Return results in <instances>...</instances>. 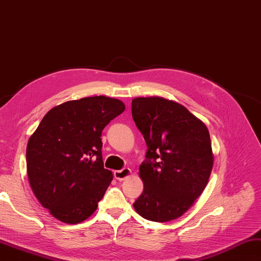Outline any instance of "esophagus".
Returning <instances> with one entry per match:
<instances>
[{"instance_id": "34e87169", "label": "esophagus", "mask_w": 261, "mask_h": 261, "mask_svg": "<svg viewBox=\"0 0 261 261\" xmlns=\"http://www.w3.org/2000/svg\"><path fill=\"white\" fill-rule=\"evenodd\" d=\"M132 175V170L129 168H124L121 170H116L115 171V178L118 180H124L127 177Z\"/></svg>"}]
</instances>
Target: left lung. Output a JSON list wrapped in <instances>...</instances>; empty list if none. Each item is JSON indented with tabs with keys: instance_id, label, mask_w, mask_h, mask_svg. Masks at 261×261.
Returning a JSON list of instances; mask_svg holds the SVG:
<instances>
[{
	"instance_id": "left-lung-1",
	"label": "left lung",
	"mask_w": 261,
	"mask_h": 261,
	"mask_svg": "<svg viewBox=\"0 0 261 261\" xmlns=\"http://www.w3.org/2000/svg\"><path fill=\"white\" fill-rule=\"evenodd\" d=\"M132 116L147 145L139 173L144 190L133 207L147 220L170 222L208 184L214 166L209 130L184 106L160 96L133 99Z\"/></svg>"
}]
</instances>
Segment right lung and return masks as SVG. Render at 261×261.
Instances as JSON below:
<instances>
[{"label":"right lung","instance_id":"obj_1","mask_svg":"<svg viewBox=\"0 0 261 261\" xmlns=\"http://www.w3.org/2000/svg\"><path fill=\"white\" fill-rule=\"evenodd\" d=\"M124 111V102L103 95L67 101L52 108L29 137V184L60 222L82 223L96 210L114 177L103 167L102 130Z\"/></svg>","mask_w":261,"mask_h":261}]
</instances>
